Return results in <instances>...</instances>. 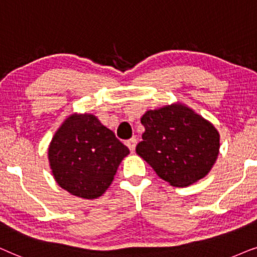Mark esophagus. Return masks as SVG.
Instances as JSON below:
<instances>
[{
  "instance_id": "34e87169",
  "label": "esophagus",
  "mask_w": 257,
  "mask_h": 257,
  "mask_svg": "<svg viewBox=\"0 0 257 257\" xmlns=\"http://www.w3.org/2000/svg\"><path fill=\"white\" fill-rule=\"evenodd\" d=\"M125 145L128 146V148L131 149V152L133 153L135 150V147H136V145H138V140H136L135 138H133V139H131V140H128V141L125 142Z\"/></svg>"
}]
</instances>
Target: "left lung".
<instances>
[{"mask_svg":"<svg viewBox=\"0 0 257 257\" xmlns=\"http://www.w3.org/2000/svg\"><path fill=\"white\" fill-rule=\"evenodd\" d=\"M141 123L146 131L136 153L169 184L187 187L213 168L220 134L193 109L181 103L164 105L147 111Z\"/></svg>","mask_w":257,"mask_h":257,"instance_id":"8db88e82","label":"left lung"}]
</instances>
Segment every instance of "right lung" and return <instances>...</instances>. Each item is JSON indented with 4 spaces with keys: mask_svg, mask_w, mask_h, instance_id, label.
Here are the masks:
<instances>
[{
    "mask_svg": "<svg viewBox=\"0 0 257 257\" xmlns=\"http://www.w3.org/2000/svg\"><path fill=\"white\" fill-rule=\"evenodd\" d=\"M129 149L91 114L70 115L48 149L50 168L61 188L75 196L100 197L110 186Z\"/></svg>",
    "mask_w": 257,
    "mask_h": 257,
    "instance_id": "obj_1",
    "label": "right lung"
}]
</instances>
